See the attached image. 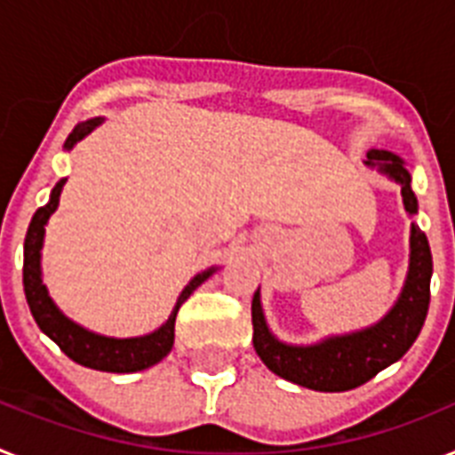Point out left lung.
Segmentation results:
<instances>
[{
	"label": "left lung",
	"instance_id": "left-lung-1",
	"mask_svg": "<svg viewBox=\"0 0 455 455\" xmlns=\"http://www.w3.org/2000/svg\"><path fill=\"white\" fill-rule=\"evenodd\" d=\"M367 167H377L381 174L400 183L403 202L409 216H416L419 202L411 190V176L395 153L371 148L365 160ZM430 276H433V253L426 232L411 223L409 235V269L403 292L393 309L374 325L351 335H337L311 344L292 347L272 335L260 304V288L255 291L251 316H253L255 354L274 374L304 388L321 393L351 390L377 377L379 371L403 358L414 344L430 304Z\"/></svg>",
	"mask_w": 455,
	"mask_h": 455
}]
</instances>
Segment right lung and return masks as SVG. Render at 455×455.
<instances>
[{
  "mask_svg": "<svg viewBox=\"0 0 455 455\" xmlns=\"http://www.w3.org/2000/svg\"><path fill=\"white\" fill-rule=\"evenodd\" d=\"M104 118H92L85 123H78L71 134L67 137L65 148L71 151L76 141L90 134L97 125H101ZM67 179H60L55 188L51 190V200L46 206L36 209L32 216V223L28 228V236H25V262H22V286H25V298H28L29 311H32L34 321L41 328V332H46L60 348L62 354L69 355L78 365L90 367V370L100 371H118V374H127V371H139L146 367L156 365L174 347V323L176 314L181 309V304L186 302L197 286H202L216 267H209L200 272L190 283L181 291L176 307L172 309L167 321L144 337H130V339H116V337H104L97 332L81 328L78 323L69 321L62 311L55 307V302L48 295V288L44 286L41 279V246H44V235H46V223L51 219V213L58 209L60 193Z\"/></svg>",
  "mask_w": 455,
  "mask_h": 455,
  "instance_id": "right-lung-1",
  "label": "right lung"
}]
</instances>
